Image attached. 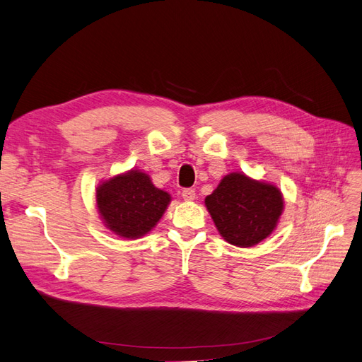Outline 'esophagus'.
<instances>
[{"label": "esophagus", "instance_id": "34e87169", "mask_svg": "<svg viewBox=\"0 0 362 362\" xmlns=\"http://www.w3.org/2000/svg\"><path fill=\"white\" fill-rule=\"evenodd\" d=\"M181 196H182L184 201H194L196 193H194L193 189H184L182 193H181Z\"/></svg>", "mask_w": 362, "mask_h": 362}]
</instances>
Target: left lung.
Wrapping results in <instances>:
<instances>
[{"label": "left lung", "instance_id": "left-lung-1", "mask_svg": "<svg viewBox=\"0 0 362 362\" xmlns=\"http://www.w3.org/2000/svg\"><path fill=\"white\" fill-rule=\"evenodd\" d=\"M205 206L228 243L250 247L275 231L284 211V198L276 185L233 172L206 196Z\"/></svg>", "mask_w": 362, "mask_h": 362}]
</instances>
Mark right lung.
Returning a JSON list of instances; mask_svg holds the SVG:
<instances>
[{
	"label": "right lung",
	"mask_w": 362,
	"mask_h": 362,
	"mask_svg": "<svg viewBox=\"0 0 362 362\" xmlns=\"http://www.w3.org/2000/svg\"><path fill=\"white\" fill-rule=\"evenodd\" d=\"M170 204V194L152 184L149 175L129 170L96 189V206L104 225L116 235L140 238L154 228Z\"/></svg>",
	"instance_id": "add662e5"
}]
</instances>
